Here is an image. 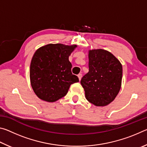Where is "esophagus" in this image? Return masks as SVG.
I'll use <instances>...</instances> for the list:
<instances>
[{
	"label": "esophagus",
	"mask_w": 147,
	"mask_h": 147,
	"mask_svg": "<svg viewBox=\"0 0 147 147\" xmlns=\"http://www.w3.org/2000/svg\"><path fill=\"white\" fill-rule=\"evenodd\" d=\"M78 78H79V80H80L81 78H82V74L81 73L78 74Z\"/></svg>",
	"instance_id": "1"
}]
</instances>
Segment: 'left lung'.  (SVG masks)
<instances>
[{
    "mask_svg": "<svg viewBox=\"0 0 147 147\" xmlns=\"http://www.w3.org/2000/svg\"><path fill=\"white\" fill-rule=\"evenodd\" d=\"M123 67L117 59L103 49L89 51V72L80 83L86 98L96 106L111 102L120 91Z\"/></svg>",
    "mask_w": 147,
    "mask_h": 147,
    "instance_id": "8db88e82",
    "label": "left lung"
}]
</instances>
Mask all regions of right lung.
Wrapping results in <instances>:
<instances>
[{"instance_id":"1","label":"right lung","mask_w":147,"mask_h":147,"mask_svg":"<svg viewBox=\"0 0 147 147\" xmlns=\"http://www.w3.org/2000/svg\"><path fill=\"white\" fill-rule=\"evenodd\" d=\"M76 47L49 44L36 51L31 61L30 78L32 89L39 98L55 102L66 95L71 84L78 82L69 61Z\"/></svg>"}]
</instances>
